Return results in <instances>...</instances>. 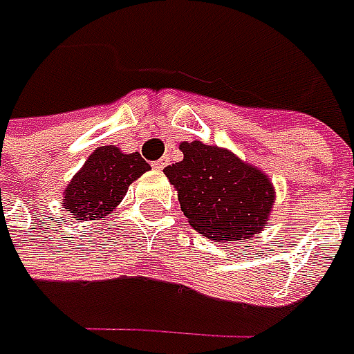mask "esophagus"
I'll use <instances>...</instances> for the list:
<instances>
[{
	"label": "esophagus",
	"instance_id": "obj_1",
	"mask_svg": "<svg viewBox=\"0 0 354 354\" xmlns=\"http://www.w3.org/2000/svg\"><path fill=\"white\" fill-rule=\"evenodd\" d=\"M151 165H153V169H157V171L165 169V165H167V159H165V157H163V159H157V161H153Z\"/></svg>",
	"mask_w": 354,
	"mask_h": 354
}]
</instances>
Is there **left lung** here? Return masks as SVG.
Wrapping results in <instances>:
<instances>
[{"label": "left lung", "instance_id": "left-lung-1", "mask_svg": "<svg viewBox=\"0 0 354 354\" xmlns=\"http://www.w3.org/2000/svg\"><path fill=\"white\" fill-rule=\"evenodd\" d=\"M181 151L183 161L167 165L163 173L197 232L218 242H238L266 225L274 189L262 171L216 145L183 142Z\"/></svg>", "mask_w": 354, "mask_h": 354}]
</instances>
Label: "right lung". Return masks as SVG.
Wrapping results in <instances>:
<instances>
[{
  "label": "right lung",
  "instance_id": "1",
  "mask_svg": "<svg viewBox=\"0 0 354 354\" xmlns=\"http://www.w3.org/2000/svg\"><path fill=\"white\" fill-rule=\"evenodd\" d=\"M149 169L138 151L122 153L114 145L98 147L64 191L62 207L76 221H98L124 198L128 187Z\"/></svg>",
  "mask_w": 354,
  "mask_h": 354
}]
</instances>
